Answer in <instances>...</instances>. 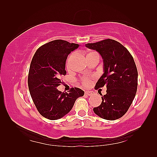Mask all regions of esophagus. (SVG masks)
<instances>
[{"instance_id":"1","label":"esophagus","mask_w":157,"mask_h":157,"mask_svg":"<svg viewBox=\"0 0 157 157\" xmlns=\"http://www.w3.org/2000/svg\"><path fill=\"white\" fill-rule=\"evenodd\" d=\"M85 94L88 96H92L94 94V92L93 91H86Z\"/></svg>"}]
</instances>
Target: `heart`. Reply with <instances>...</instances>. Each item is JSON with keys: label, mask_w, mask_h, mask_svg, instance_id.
I'll list each match as a JSON object with an SVG mask.
<instances>
[{"label": "heart", "mask_w": 157, "mask_h": 157, "mask_svg": "<svg viewBox=\"0 0 157 157\" xmlns=\"http://www.w3.org/2000/svg\"><path fill=\"white\" fill-rule=\"evenodd\" d=\"M95 54H97V53L95 52H90L87 55V56H91V55H95ZM67 68L68 69H69V59L67 61ZM82 83L83 84H84V86H88L89 84H90L91 83V80L89 78H82V80H81Z\"/></svg>", "instance_id": "heart-1"}]
</instances>
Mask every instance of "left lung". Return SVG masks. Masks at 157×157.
<instances>
[{
    "instance_id": "8db88e82",
    "label": "left lung",
    "mask_w": 157,
    "mask_h": 157,
    "mask_svg": "<svg viewBox=\"0 0 157 157\" xmlns=\"http://www.w3.org/2000/svg\"><path fill=\"white\" fill-rule=\"evenodd\" d=\"M86 46L98 51L104 63V73L95 89L105 86L106 94L102 95L101 105L93 111L106 120L121 118L131 106L137 91L138 70L134 58L121 43L112 39L88 43Z\"/></svg>"
}]
</instances>
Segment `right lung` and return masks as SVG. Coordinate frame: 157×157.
<instances>
[{
    "label": "right lung",
    "mask_w": 157,
    "mask_h": 157,
    "mask_svg": "<svg viewBox=\"0 0 157 157\" xmlns=\"http://www.w3.org/2000/svg\"><path fill=\"white\" fill-rule=\"evenodd\" d=\"M79 44L55 40L41 46L33 56L28 74V88L36 109L50 120L63 117L71 111L76 99L84 92L71 88L69 92L56 88L61 76L66 75L65 63L69 54Z\"/></svg>",
    "instance_id": "1"
}]
</instances>
